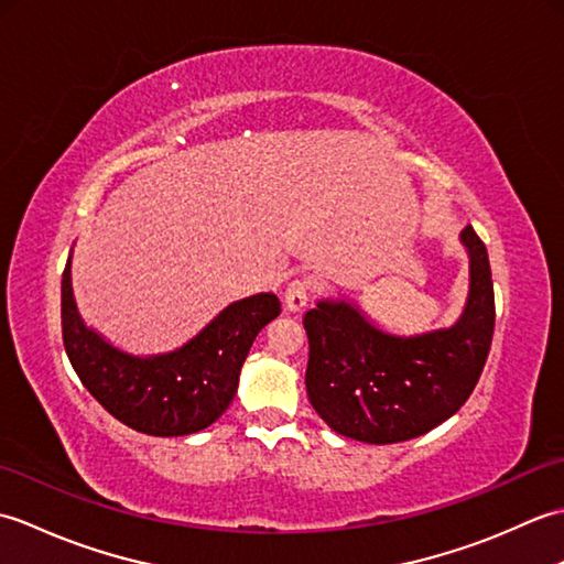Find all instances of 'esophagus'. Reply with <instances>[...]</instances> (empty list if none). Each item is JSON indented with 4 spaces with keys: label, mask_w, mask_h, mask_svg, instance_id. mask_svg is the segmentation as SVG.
I'll return each mask as SVG.
<instances>
[{
    "label": "esophagus",
    "mask_w": 564,
    "mask_h": 564,
    "mask_svg": "<svg viewBox=\"0 0 564 564\" xmlns=\"http://www.w3.org/2000/svg\"><path fill=\"white\" fill-rule=\"evenodd\" d=\"M310 303V285L305 281H293L283 295V305L291 315H301Z\"/></svg>",
    "instance_id": "obj_1"
}]
</instances>
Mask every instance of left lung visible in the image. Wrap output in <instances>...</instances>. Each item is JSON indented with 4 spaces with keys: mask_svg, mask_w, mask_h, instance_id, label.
Listing matches in <instances>:
<instances>
[{
    "mask_svg": "<svg viewBox=\"0 0 564 564\" xmlns=\"http://www.w3.org/2000/svg\"><path fill=\"white\" fill-rule=\"evenodd\" d=\"M467 297L448 327L402 334L378 325L351 297H319L303 325L307 398L337 434L386 446L436 429L470 398L495 334L487 249L465 225Z\"/></svg>",
    "mask_w": 564,
    "mask_h": 564,
    "instance_id": "left-lung-1",
    "label": "left lung"
}]
</instances>
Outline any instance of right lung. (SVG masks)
<instances>
[{
  "instance_id": "add662e5",
  "label": "right lung",
  "mask_w": 564,
  "mask_h": 564,
  "mask_svg": "<svg viewBox=\"0 0 564 564\" xmlns=\"http://www.w3.org/2000/svg\"><path fill=\"white\" fill-rule=\"evenodd\" d=\"M279 315L275 293H257L223 307L172 351L133 354L82 319L72 251L63 273V341L72 368L106 412L148 436H188L220 419L257 334Z\"/></svg>"
}]
</instances>
